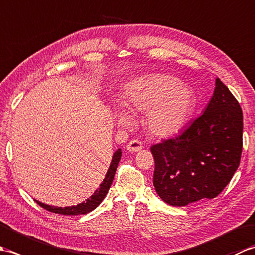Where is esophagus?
Listing matches in <instances>:
<instances>
[{
  "instance_id": "1",
  "label": "esophagus",
  "mask_w": 255,
  "mask_h": 255,
  "mask_svg": "<svg viewBox=\"0 0 255 255\" xmlns=\"http://www.w3.org/2000/svg\"><path fill=\"white\" fill-rule=\"evenodd\" d=\"M126 148H127L128 151H130V152H137V151L142 149V143H141V141H140V140L133 139L126 145Z\"/></svg>"
}]
</instances>
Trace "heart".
<instances>
[{
  "mask_svg": "<svg viewBox=\"0 0 255 255\" xmlns=\"http://www.w3.org/2000/svg\"><path fill=\"white\" fill-rule=\"evenodd\" d=\"M128 104L148 112V126L159 137H170L185 126L195 106L194 92L182 81L169 74L152 73L136 80L129 88ZM118 121L128 124L127 113L118 114Z\"/></svg>",
  "mask_w": 255,
  "mask_h": 255,
  "instance_id": "heart-1",
  "label": "heart"
}]
</instances>
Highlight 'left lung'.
Returning a JSON list of instances; mask_svg holds the SVG:
<instances>
[{
    "label": "left lung",
    "mask_w": 255,
    "mask_h": 255,
    "mask_svg": "<svg viewBox=\"0 0 255 255\" xmlns=\"http://www.w3.org/2000/svg\"><path fill=\"white\" fill-rule=\"evenodd\" d=\"M242 133L239 102L217 79L202 115L175 138L150 148L154 158L153 185L159 196L172 206L217 197L239 167Z\"/></svg>",
    "instance_id": "obj_1"
}]
</instances>
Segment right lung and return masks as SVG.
<instances>
[{"label":"right lung","mask_w":255,"mask_h":255,"mask_svg":"<svg viewBox=\"0 0 255 255\" xmlns=\"http://www.w3.org/2000/svg\"><path fill=\"white\" fill-rule=\"evenodd\" d=\"M122 158V150L118 149L115 153L113 155V160L111 162L110 169H108L106 175L104 177V181L101 184L99 189H96L95 193L92 195L90 198L86 199V202L81 203L77 206H71V207H53V206L45 205L40 202L36 200V203L40 206V207L45 208L46 210L50 211V213L55 214H60V215H67V216H77V215H85L90 213V211L94 210L97 206H99L103 199L105 198L106 194L110 191V187L114 181V177H115V173L117 170V166L119 161Z\"/></svg>","instance_id":"add662e5"}]
</instances>
